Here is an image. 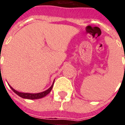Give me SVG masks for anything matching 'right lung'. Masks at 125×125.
Segmentation results:
<instances>
[{"mask_svg":"<svg viewBox=\"0 0 125 125\" xmlns=\"http://www.w3.org/2000/svg\"><path fill=\"white\" fill-rule=\"evenodd\" d=\"M55 82V80H54ZM54 83V82H53ZM9 85V84H8ZM9 86L10 87V88L12 90V91L15 94H16L18 95H19L20 97H22V98H24V99H40V98H42V97H45L47 95L49 94L50 92L51 91L52 88V86H53V84H52V86H51L50 88H49L48 90L44 91L43 92L40 93H37V94H31V93H23V92H18L16 90H14V88H12L11 86L9 85Z\"/></svg>","mask_w":125,"mask_h":125,"instance_id":"add662e5","label":"right lung"}]
</instances>
